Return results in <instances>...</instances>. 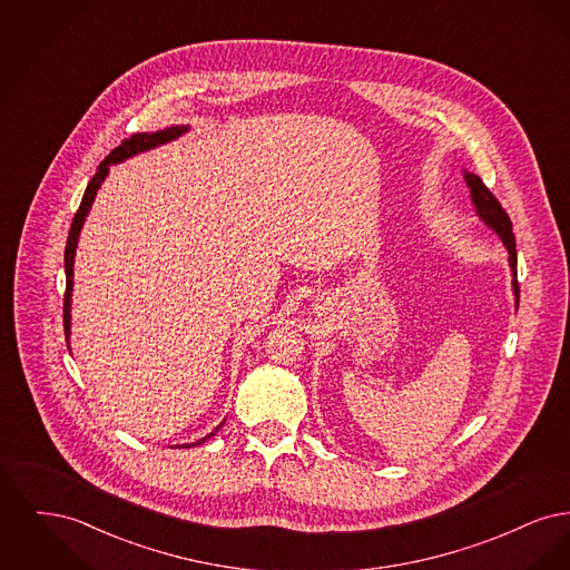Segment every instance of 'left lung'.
<instances>
[{"mask_svg": "<svg viewBox=\"0 0 570 570\" xmlns=\"http://www.w3.org/2000/svg\"><path fill=\"white\" fill-rule=\"evenodd\" d=\"M465 181L470 186V194H472V200L479 209V216L483 217L488 222L489 226L502 237V242L507 245L509 254H511V267H513V288H515L517 295H519V284H517V249H515V235H513V222L509 214L502 209L500 200L491 194L488 186L481 181V177L476 175H465Z\"/></svg>", "mask_w": 570, "mask_h": 570, "instance_id": "left-lung-1", "label": "left lung"}]
</instances>
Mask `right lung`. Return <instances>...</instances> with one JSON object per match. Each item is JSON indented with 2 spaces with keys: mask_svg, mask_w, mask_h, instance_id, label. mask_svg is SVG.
I'll return each instance as SVG.
<instances>
[{
  "mask_svg": "<svg viewBox=\"0 0 570 570\" xmlns=\"http://www.w3.org/2000/svg\"><path fill=\"white\" fill-rule=\"evenodd\" d=\"M181 132H186V128H184V126H181V128H175V126H173V128H164V130L151 132V135H147V132L142 135V132H140V135L124 138V140H121V145H119V147H115V149L110 151L109 156L100 163L98 170H96V175H94V177H91V181L87 184V190L82 194L81 205H79V209H77V214H75V219H72V226H70V233H68V242H66V252H63V265H66L63 331H66V342H68V335H70V293H72V265H75L77 239H79V233H81L85 216H87V212H89V207H91V203H94V198H96V191H98L100 184L105 181V177H107V173H109V164L121 163V160H126V158L135 156L138 151H145V149H151V147H156V145L168 142V140L177 138ZM217 430H219V428H216V432ZM216 432H212L209 435H214ZM209 435H207V438H209ZM207 438H203V440L194 442V446H196V444H200V442H205ZM186 446H190V444H186Z\"/></svg>",
  "mask_w": 570,
  "mask_h": 570,
  "instance_id": "obj_1",
  "label": "right lung"
}]
</instances>
